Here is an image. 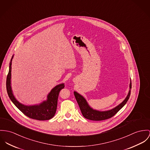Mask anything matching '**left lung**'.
<instances>
[{
  "instance_id": "obj_1",
  "label": "left lung",
  "mask_w": 150,
  "mask_h": 150,
  "mask_svg": "<svg viewBox=\"0 0 150 150\" xmlns=\"http://www.w3.org/2000/svg\"><path fill=\"white\" fill-rule=\"evenodd\" d=\"M131 81L129 84V89L128 94L125 100L123 102L120 104L119 105L113 109L106 110V111H99L95 109H92L88 104L86 100L83 96L78 93L76 92H74V95L76 97V99L77 101V103L79 105V107L81 111L83 116L89 120L93 121H101L113 117L115 114H116L120 109H122L124 105L127 103L128 100L129 96L131 95Z\"/></svg>"
}]
</instances>
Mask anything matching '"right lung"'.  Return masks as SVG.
I'll return each mask as SVG.
<instances>
[{"instance_id": "obj_1", "label": "right lung", "mask_w": 150, "mask_h": 150, "mask_svg": "<svg viewBox=\"0 0 150 150\" xmlns=\"http://www.w3.org/2000/svg\"><path fill=\"white\" fill-rule=\"evenodd\" d=\"M13 55L11 59L9 71L7 76L6 88L8 95L14 105L26 116L35 120H46L54 117L57 107L58 97L60 91L65 87L64 83L55 86L47 96V100L39 105H25L20 103L14 97L11 86V64Z\"/></svg>"}]
</instances>
